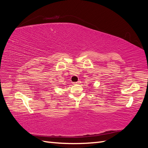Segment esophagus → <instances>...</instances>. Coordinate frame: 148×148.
<instances>
[{
  "label": "esophagus",
  "mask_w": 148,
  "mask_h": 148,
  "mask_svg": "<svg viewBox=\"0 0 148 148\" xmlns=\"http://www.w3.org/2000/svg\"><path fill=\"white\" fill-rule=\"evenodd\" d=\"M73 83H74V84H79L81 83V82H80V81H78V82H77Z\"/></svg>",
  "instance_id": "obj_1"
}]
</instances>
